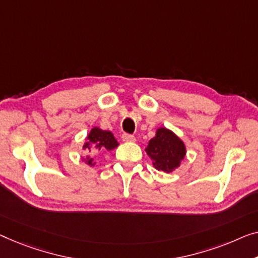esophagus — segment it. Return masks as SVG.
Wrapping results in <instances>:
<instances>
[{"mask_svg": "<svg viewBox=\"0 0 258 258\" xmlns=\"http://www.w3.org/2000/svg\"><path fill=\"white\" fill-rule=\"evenodd\" d=\"M121 139H122V141H126V142L136 141V138H134V136H132V134H127V133L122 134Z\"/></svg>", "mask_w": 258, "mask_h": 258, "instance_id": "1", "label": "esophagus"}]
</instances>
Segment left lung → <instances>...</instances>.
Masks as SVG:
<instances>
[{
    "instance_id": "1",
    "label": "left lung",
    "mask_w": 258,
    "mask_h": 258,
    "mask_svg": "<svg viewBox=\"0 0 258 258\" xmlns=\"http://www.w3.org/2000/svg\"><path fill=\"white\" fill-rule=\"evenodd\" d=\"M145 151L151 157L154 168L169 174L180 166L186 155V146L171 130L159 127L155 137L145 146Z\"/></svg>"
}]
</instances>
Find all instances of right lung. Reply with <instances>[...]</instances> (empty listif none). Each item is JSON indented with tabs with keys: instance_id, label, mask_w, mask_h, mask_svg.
I'll use <instances>...</instances> for the list:
<instances>
[{
	"instance_id": "obj_1",
	"label": "right lung",
	"mask_w": 258,
	"mask_h": 258,
	"mask_svg": "<svg viewBox=\"0 0 258 258\" xmlns=\"http://www.w3.org/2000/svg\"><path fill=\"white\" fill-rule=\"evenodd\" d=\"M84 140H86V142H84L82 149L86 151L87 155L84 157H81V160H82L86 164H88V166L91 167H94L96 162L94 161V157H92L89 153H91L92 151H97V149L98 151L105 149V151L110 152L119 146V142L116 140V138L113 137L112 132L102 130L97 127V126L90 130V132L88 133V136Z\"/></svg>"
}]
</instances>
